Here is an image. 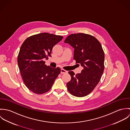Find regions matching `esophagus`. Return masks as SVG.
Masks as SVG:
<instances>
[{
	"label": "esophagus",
	"instance_id": "1",
	"mask_svg": "<svg viewBox=\"0 0 130 130\" xmlns=\"http://www.w3.org/2000/svg\"><path fill=\"white\" fill-rule=\"evenodd\" d=\"M61 74H66V73H68V71L63 70V69H61V72H60Z\"/></svg>",
	"mask_w": 130,
	"mask_h": 130
}]
</instances>
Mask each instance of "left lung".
<instances>
[{
	"instance_id": "8db88e82",
	"label": "left lung",
	"mask_w": 130,
	"mask_h": 130,
	"mask_svg": "<svg viewBox=\"0 0 130 130\" xmlns=\"http://www.w3.org/2000/svg\"><path fill=\"white\" fill-rule=\"evenodd\" d=\"M64 42L74 48V59L83 68L79 74L69 72L71 80L67 84L68 90L75 96L87 95L96 86L104 72L105 54L102 46L96 38L83 33L72 34Z\"/></svg>"
}]
</instances>
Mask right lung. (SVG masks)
I'll list each match as a JSON object with an SVG mask.
<instances>
[{
	"mask_svg": "<svg viewBox=\"0 0 130 130\" xmlns=\"http://www.w3.org/2000/svg\"><path fill=\"white\" fill-rule=\"evenodd\" d=\"M62 38L43 32L28 37L21 46L18 57L19 69L25 86L33 93L48 92L60 74L59 68L45 65L43 59L51 56L53 47Z\"/></svg>",
	"mask_w": 130,
	"mask_h": 130,
	"instance_id": "1",
	"label": "right lung"
}]
</instances>
